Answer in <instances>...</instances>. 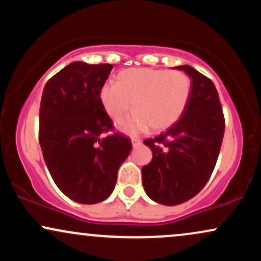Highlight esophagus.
<instances>
[{"label": "esophagus", "instance_id": "esophagus-1", "mask_svg": "<svg viewBox=\"0 0 261 261\" xmlns=\"http://www.w3.org/2000/svg\"><path fill=\"white\" fill-rule=\"evenodd\" d=\"M131 143H133V147H137V146H140L142 143V141L139 139H131Z\"/></svg>", "mask_w": 261, "mask_h": 261}]
</instances>
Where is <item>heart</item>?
Wrapping results in <instances>:
<instances>
[{
    "mask_svg": "<svg viewBox=\"0 0 261 261\" xmlns=\"http://www.w3.org/2000/svg\"><path fill=\"white\" fill-rule=\"evenodd\" d=\"M190 94L191 80L182 71L136 67L120 71L116 83H104L99 98L114 121L120 120L134 107L136 112L120 122V128L135 134L148 126L152 131H162L174 125Z\"/></svg>",
    "mask_w": 261,
    "mask_h": 261,
    "instance_id": "heart-1",
    "label": "heart"
}]
</instances>
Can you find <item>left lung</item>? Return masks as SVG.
<instances>
[{
  "label": "left lung",
  "mask_w": 261,
  "mask_h": 261,
  "mask_svg": "<svg viewBox=\"0 0 261 261\" xmlns=\"http://www.w3.org/2000/svg\"><path fill=\"white\" fill-rule=\"evenodd\" d=\"M191 79L184 113L166 133L143 141L152 161L142 167L146 194L162 205L174 206L194 197L208 181L224 134L222 106L214 82L191 66H176Z\"/></svg>",
  "instance_id": "8db88e82"
}]
</instances>
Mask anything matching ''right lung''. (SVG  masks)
Returning a JSON list of instances; mask_svg holds the SVG:
<instances>
[{"label": "right lung", "instance_id": "right-lung-1", "mask_svg": "<svg viewBox=\"0 0 261 261\" xmlns=\"http://www.w3.org/2000/svg\"><path fill=\"white\" fill-rule=\"evenodd\" d=\"M113 65L76 61L46 82L39 112V143L54 181L80 203H97L113 193L131 141L112 133L99 98Z\"/></svg>", "mask_w": 261, "mask_h": 261}]
</instances>
